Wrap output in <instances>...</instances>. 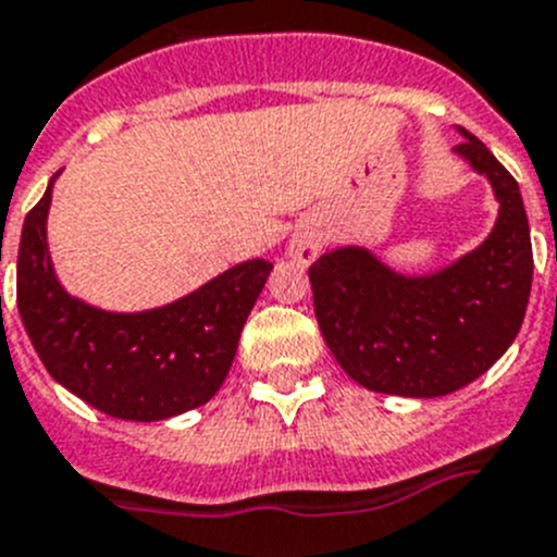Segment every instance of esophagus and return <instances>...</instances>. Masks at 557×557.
I'll return each instance as SVG.
<instances>
[{
    "label": "esophagus",
    "instance_id": "34e87169",
    "mask_svg": "<svg viewBox=\"0 0 557 557\" xmlns=\"http://www.w3.org/2000/svg\"><path fill=\"white\" fill-rule=\"evenodd\" d=\"M320 248H323L320 237L314 232H309V228L293 234V239H289V257L300 264H312L320 257Z\"/></svg>",
    "mask_w": 557,
    "mask_h": 557
}]
</instances>
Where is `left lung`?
<instances>
[{
  "instance_id": "obj_1",
  "label": "left lung",
  "mask_w": 557,
  "mask_h": 557,
  "mask_svg": "<svg viewBox=\"0 0 557 557\" xmlns=\"http://www.w3.org/2000/svg\"><path fill=\"white\" fill-rule=\"evenodd\" d=\"M453 154L486 176L497 221L478 248L431 273H400L364 245L309 268L325 345L356 384L381 395L463 389L511 348L533 284V248L517 178L472 132Z\"/></svg>"
}]
</instances>
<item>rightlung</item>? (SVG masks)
Segmentation results:
<instances>
[{"label": "right lung", "instance_id": "right-lung-1", "mask_svg": "<svg viewBox=\"0 0 557 557\" xmlns=\"http://www.w3.org/2000/svg\"><path fill=\"white\" fill-rule=\"evenodd\" d=\"M60 173L24 221L18 245L15 293L35 354L71 395L119 420L160 422L209 403L273 264L239 262L157 309H99L63 287L49 253L46 221Z\"/></svg>", "mask_w": 557, "mask_h": 557}]
</instances>
